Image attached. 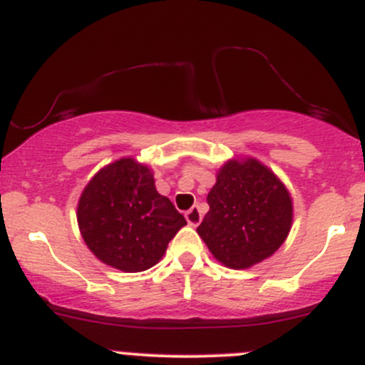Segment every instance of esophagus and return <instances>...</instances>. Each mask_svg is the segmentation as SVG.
<instances>
[{"instance_id":"esophagus-1","label":"esophagus","mask_w":365,"mask_h":365,"mask_svg":"<svg viewBox=\"0 0 365 365\" xmlns=\"http://www.w3.org/2000/svg\"><path fill=\"white\" fill-rule=\"evenodd\" d=\"M185 219L190 226H197V224L201 222V219H203V215H201V210L197 208V206H192L189 212H185Z\"/></svg>"}]
</instances>
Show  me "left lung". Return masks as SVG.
I'll use <instances>...</instances> for the list:
<instances>
[{"label": "left lung", "instance_id": "left-lung-1", "mask_svg": "<svg viewBox=\"0 0 365 365\" xmlns=\"http://www.w3.org/2000/svg\"><path fill=\"white\" fill-rule=\"evenodd\" d=\"M206 201L210 210L197 235L213 257L233 270L270 257L292 230L289 190L270 168L252 157L224 162Z\"/></svg>", "mask_w": 365, "mask_h": 365}]
</instances>
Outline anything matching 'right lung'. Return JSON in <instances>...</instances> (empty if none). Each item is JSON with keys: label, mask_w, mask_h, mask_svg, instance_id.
Segmentation results:
<instances>
[{"label": "right lung", "mask_w": 365, "mask_h": 365, "mask_svg": "<svg viewBox=\"0 0 365 365\" xmlns=\"http://www.w3.org/2000/svg\"><path fill=\"white\" fill-rule=\"evenodd\" d=\"M77 224L97 259L130 274L159 263L187 220L157 192L152 169L123 157L98 169L84 187Z\"/></svg>", "instance_id": "add662e5"}]
</instances>
